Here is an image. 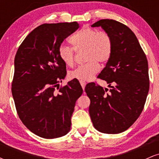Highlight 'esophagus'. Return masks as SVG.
<instances>
[{
    "mask_svg": "<svg viewBox=\"0 0 159 159\" xmlns=\"http://www.w3.org/2000/svg\"><path fill=\"white\" fill-rule=\"evenodd\" d=\"M80 84H81L82 88H83V90H84V87H85V85H86V82L84 81H80Z\"/></svg>",
    "mask_w": 159,
    "mask_h": 159,
    "instance_id": "esophagus-1",
    "label": "esophagus"
}]
</instances>
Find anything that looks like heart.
<instances>
[{
	"label": "heart",
	"mask_w": 159,
	"mask_h": 159,
	"mask_svg": "<svg viewBox=\"0 0 159 159\" xmlns=\"http://www.w3.org/2000/svg\"><path fill=\"white\" fill-rule=\"evenodd\" d=\"M73 48L62 44L59 54L66 65L72 66L75 61V52H85L84 65L80 66L69 72L71 78L90 81L99 70L98 63H105L113 52V39L108 33L91 27H84L70 37Z\"/></svg>",
	"instance_id": "heart-1"
}]
</instances>
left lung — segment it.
<instances>
[{
  "label": "left lung",
  "instance_id": "1",
  "mask_svg": "<svg viewBox=\"0 0 159 159\" xmlns=\"http://www.w3.org/2000/svg\"><path fill=\"white\" fill-rule=\"evenodd\" d=\"M99 26L110 34L114 43L112 55L98 76L111 89L95 83L86 86L90 99L89 113L98 132L119 134L127 130L143 111L149 89L148 61L129 27L113 19L92 25Z\"/></svg>",
  "mask_w": 159,
  "mask_h": 159
}]
</instances>
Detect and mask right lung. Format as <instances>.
<instances>
[{"instance_id":"1","label":"right lung","mask_w":159,"mask_h":159,"mask_svg":"<svg viewBox=\"0 0 159 159\" xmlns=\"http://www.w3.org/2000/svg\"><path fill=\"white\" fill-rule=\"evenodd\" d=\"M78 22L43 24L24 39L15 57L12 94L17 114L30 132L46 139L70 130L76 100L83 90L75 80L60 87L66 66L59 54Z\"/></svg>"}]
</instances>
